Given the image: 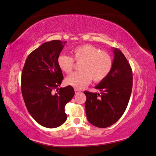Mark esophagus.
Listing matches in <instances>:
<instances>
[{
  "label": "esophagus",
  "mask_w": 156,
  "mask_h": 156,
  "mask_svg": "<svg viewBox=\"0 0 156 156\" xmlns=\"http://www.w3.org/2000/svg\"><path fill=\"white\" fill-rule=\"evenodd\" d=\"M74 91H75V93H76V94H79L80 92V91L79 90V89H74Z\"/></svg>",
  "instance_id": "obj_1"
}]
</instances>
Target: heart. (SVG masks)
Listing matches in <instances>:
<instances>
[{
	"mask_svg": "<svg viewBox=\"0 0 156 156\" xmlns=\"http://www.w3.org/2000/svg\"><path fill=\"white\" fill-rule=\"evenodd\" d=\"M72 57L60 54L57 59L58 65L63 72H72L74 61L81 62L79 69L65 78V83L77 89H82L91 83L100 82L106 78L113 67L112 56L92 44H84L77 46L71 51Z\"/></svg>",
	"mask_w": 156,
	"mask_h": 156,
	"instance_id": "obj_1",
	"label": "heart"
}]
</instances>
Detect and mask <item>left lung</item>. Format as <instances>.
I'll return each mask as SVG.
<instances>
[{
  "label": "left lung",
  "instance_id": "8db88e82",
  "mask_svg": "<svg viewBox=\"0 0 156 156\" xmlns=\"http://www.w3.org/2000/svg\"><path fill=\"white\" fill-rule=\"evenodd\" d=\"M113 67L107 77L95 87L100 93L84 91L87 118L91 125L106 128L120 119L130 99L133 74L122 51L113 48Z\"/></svg>",
  "mask_w": 156,
  "mask_h": 156
}]
</instances>
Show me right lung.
I'll list each match as a JSON object with an SVG mask.
<instances>
[{"instance_id":"right-lung-1","label":"right lung","mask_w":156,"mask_h":156,"mask_svg":"<svg viewBox=\"0 0 156 156\" xmlns=\"http://www.w3.org/2000/svg\"><path fill=\"white\" fill-rule=\"evenodd\" d=\"M66 43L54 40L42 44L27 56L23 69L21 91L26 107L34 119L47 128L65 122V107L75 94L72 86L58 89L63 76L57 59Z\"/></svg>"}]
</instances>
